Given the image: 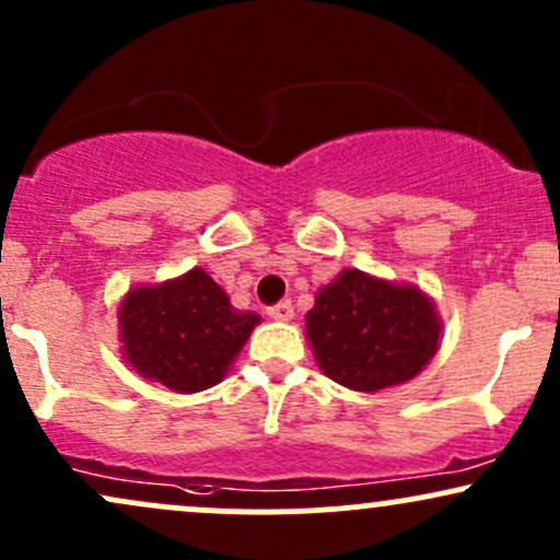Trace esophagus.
I'll return each mask as SVG.
<instances>
[{"label":"esophagus","mask_w":560,"mask_h":560,"mask_svg":"<svg viewBox=\"0 0 560 560\" xmlns=\"http://www.w3.org/2000/svg\"><path fill=\"white\" fill-rule=\"evenodd\" d=\"M268 316H271L273 320H292V316H294L292 302H289V300L276 302V305L268 307Z\"/></svg>","instance_id":"34e87169"}]
</instances>
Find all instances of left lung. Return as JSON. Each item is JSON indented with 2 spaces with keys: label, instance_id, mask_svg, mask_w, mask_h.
Here are the masks:
<instances>
[{
  "label": "left lung",
  "instance_id": "8db88e82",
  "mask_svg": "<svg viewBox=\"0 0 560 560\" xmlns=\"http://www.w3.org/2000/svg\"><path fill=\"white\" fill-rule=\"evenodd\" d=\"M307 339L324 374L342 387L378 392L413 378L432 361L440 318L416 287L347 268L316 294Z\"/></svg>",
  "mask_w": 560,
  "mask_h": 560
}]
</instances>
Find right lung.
<instances>
[{
    "instance_id": "right-lung-1",
    "label": "right lung",
    "mask_w": 560,
    "mask_h": 560,
    "mask_svg": "<svg viewBox=\"0 0 560 560\" xmlns=\"http://www.w3.org/2000/svg\"><path fill=\"white\" fill-rule=\"evenodd\" d=\"M260 316L231 307L202 268L160 287H141L120 305L126 361L173 392L213 387L240 355Z\"/></svg>"
}]
</instances>
